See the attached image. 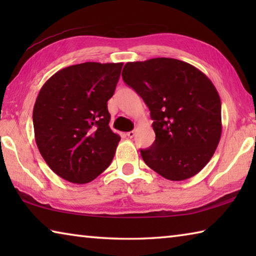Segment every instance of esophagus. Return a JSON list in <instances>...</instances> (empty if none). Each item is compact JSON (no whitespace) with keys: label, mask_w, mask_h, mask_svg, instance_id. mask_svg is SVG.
<instances>
[{"label":"esophagus","mask_w":256,"mask_h":256,"mask_svg":"<svg viewBox=\"0 0 256 256\" xmlns=\"http://www.w3.org/2000/svg\"><path fill=\"white\" fill-rule=\"evenodd\" d=\"M126 136H128L130 138H132L134 136H136V132H134V131H130V132L126 133Z\"/></svg>","instance_id":"obj_1"}]
</instances>
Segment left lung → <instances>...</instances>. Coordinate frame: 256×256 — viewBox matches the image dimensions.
Listing matches in <instances>:
<instances>
[{
    "mask_svg": "<svg viewBox=\"0 0 256 256\" xmlns=\"http://www.w3.org/2000/svg\"><path fill=\"white\" fill-rule=\"evenodd\" d=\"M122 78L150 110L154 144L141 149L151 170L170 180L196 175L210 162L222 136V102L204 73L167 58L128 62Z\"/></svg>",
    "mask_w": 256,
    "mask_h": 256,
    "instance_id": "left-lung-1",
    "label": "left lung"
}]
</instances>
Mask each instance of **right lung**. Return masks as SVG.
<instances>
[{"instance_id":"add662e5","label":"right lung","mask_w":256,"mask_h":256,"mask_svg":"<svg viewBox=\"0 0 256 256\" xmlns=\"http://www.w3.org/2000/svg\"><path fill=\"white\" fill-rule=\"evenodd\" d=\"M123 63L86 62L56 72L32 112L34 140L56 175L86 184L110 166L120 140L110 128L107 102Z\"/></svg>"}]
</instances>
